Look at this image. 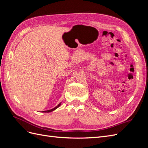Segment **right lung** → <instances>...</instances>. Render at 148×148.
I'll return each instance as SVG.
<instances>
[{
  "label": "right lung",
  "mask_w": 148,
  "mask_h": 148,
  "mask_svg": "<svg viewBox=\"0 0 148 148\" xmlns=\"http://www.w3.org/2000/svg\"><path fill=\"white\" fill-rule=\"evenodd\" d=\"M60 105H61V103H60L59 104H58L56 107H54V108H53V109H51V110H46V111H42V112H52L53 110H56V109H57L58 107H59Z\"/></svg>",
  "instance_id": "1"
}]
</instances>
